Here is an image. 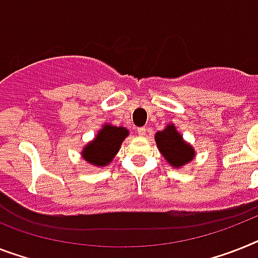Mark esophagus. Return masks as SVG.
<instances>
[{"label": "esophagus", "instance_id": "34e87169", "mask_svg": "<svg viewBox=\"0 0 258 258\" xmlns=\"http://www.w3.org/2000/svg\"><path fill=\"white\" fill-rule=\"evenodd\" d=\"M137 133H138V136L145 137V136H146V127H138Z\"/></svg>", "mask_w": 258, "mask_h": 258}]
</instances>
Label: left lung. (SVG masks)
Here are the masks:
<instances>
[{"label": "left lung", "instance_id": "1", "mask_svg": "<svg viewBox=\"0 0 258 258\" xmlns=\"http://www.w3.org/2000/svg\"><path fill=\"white\" fill-rule=\"evenodd\" d=\"M154 138L166 162L174 169H180L195 158V149L183 140V136L176 131L174 124L166 125L163 131L155 133Z\"/></svg>", "mask_w": 258, "mask_h": 258}]
</instances>
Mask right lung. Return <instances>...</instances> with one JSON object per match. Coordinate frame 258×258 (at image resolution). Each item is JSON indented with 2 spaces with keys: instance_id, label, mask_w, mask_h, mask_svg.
<instances>
[{
  "instance_id": "add662e5",
  "label": "right lung",
  "mask_w": 258,
  "mask_h": 258,
  "mask_svg": "<svg viewBox=\"0 0 258 258\" xmlns=\"http://www.w3.org/2000/svg\"><path fill=\"white\" fill-rule=\"evenodd\" d=\"M129 136V131L124 126L104 124L92 141L83 148L82 157L89 165L96 167L108 166L121 148V144Z\"/></svg>"
}]
</instances>
